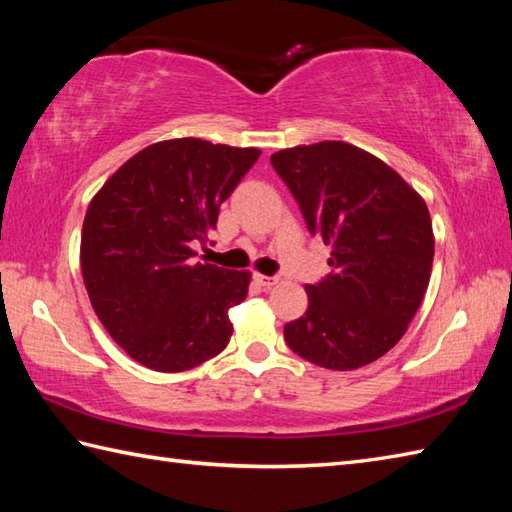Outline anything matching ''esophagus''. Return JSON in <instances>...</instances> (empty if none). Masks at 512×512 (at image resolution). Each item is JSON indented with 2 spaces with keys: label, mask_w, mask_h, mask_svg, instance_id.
<instances>
[{
  "label": "esophagus",
  "mask_w": 512,
  "mask_h": 512,
  "mask_svg": "<svg viewBox=\"0 0 512 512\" xmlns=\"http://www.w3.org/2000/svg\"><path fill=\"white\" fill-rule=\"evenodd\" d=\"M253 279L257 281L259 286H264V288H273L275 284H279V277H268V275H264V273H255Z\"/></svg>",
  "instance_id": "1"
}]
</instances>
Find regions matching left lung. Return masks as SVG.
Instances as JSON below:
<instances>
[{"instance_id": "obj_1", "label": "left lung", "mask_w": 512, "mask_h": 512, "mask_svg": "<svg viewBox=\"0 0 512 512\" xmlns=\"http://www.w3.org/2000/svg\"><path fill=\"white\" fill-rule=\"evenodd\" d=\"M312 235L332 248V275L306 286L308 310L284 325L306 361L350 372L387 354L416 317L433 266L422 195L369 151L323 140L270 156Z\"/></svg>"}]
</instances>
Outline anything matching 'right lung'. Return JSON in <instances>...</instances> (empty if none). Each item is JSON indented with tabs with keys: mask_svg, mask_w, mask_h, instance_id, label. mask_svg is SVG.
<instances>
[{
	"mask_svg": "<svg viewBox=\"0 0 512 512\" xmlns=\"http://www.w3.org/2000/svg\"><path fill=\"white\" fill-rule=\"evenodd\" d=\"M257 147L171 138L140 149L96 191L81 231V273L96 317L136 363L184 372L231 341L228 310L248 270L193 262Z\"/></svg>",
	"mask_w": 512,
	"mask_h": 512,
	"instance_id": "1",
	"label": "right lung"
}]
</instances>
